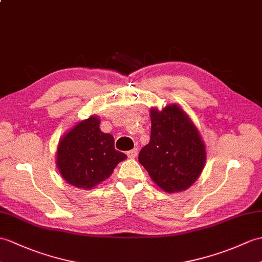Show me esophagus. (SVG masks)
I'll return each instance as SVG.
<instances>
[{
    "mask_svg": "<svg viewBox=\"0 0 262 262\" xmlns=\"http://www.w3.org/2000/svg\"><path fill=\"white\" fill-rule=\"evenodd\" d=\"M137 154H138V149L137 148H134L132 150L127 151V156H128L129 159H135V157L137 156Z\"/></svg>",
    "mask_w": 262,
    "mask_h": 262,
    "instance_id": "esophagus-1",
    "label": "esophagus"
}]
</instances>
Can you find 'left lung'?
Instances as JSON below:
<instances>
[{"label": "left lung", "instance_id": "1", "mask_svg": "<svg viewBox=\"0 0 262 262\" xmlns=\"http://www.w3.org/2000/svg\"><path fill=\"white\" fill-rule=\"evenodd\" d=\"M150 139L139 151L138 161L164 192L187 190L202 173L205 144L188 115L176 103L162 111L151 107Z\"/></svg>", "mask_w": 262, "mask_h": 262}]
</instances>
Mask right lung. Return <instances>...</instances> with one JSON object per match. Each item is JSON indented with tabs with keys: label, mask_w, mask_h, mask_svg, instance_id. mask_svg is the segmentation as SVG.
I'll list each match as a JSON object with an SVG mask.
<instances>
[{
	"label": "right lung",
	"mask_w": 262,
	"mask_h": 262,
	"mask_svg": "<svg viewBox=\"0 0 262 262\" xmlns=\"http://www.w3.org/2000/svg\"><path fill=\"white\" fill-rule=\"evenodd\" d=\"M95 115L80 120L60 138L56 164L67 183L91 190L108 179L127 156L115 149L114 137L99 128Z\"/></svg>",
	"instance_id": "add662e5"
}]
</instances>
